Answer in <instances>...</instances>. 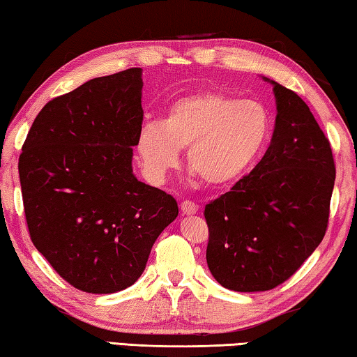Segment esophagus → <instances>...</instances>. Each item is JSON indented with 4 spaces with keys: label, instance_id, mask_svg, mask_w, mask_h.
Wrapping results in <instances>:
<instances>
[{
    "label": "esophagus",
    "instance_id": "obj_1",
    "mask_svg": "<svg viewBox=\"0 0 357 357\" xmlns=\"http://www.w3.org/2000/svg\"><path fill=\"white\" fill-rule=\"evenodd\" d=\"M197 210H199V206H197L195 202L188 200V199L181 202V211H183L184 215H194V213H197Z\"/></svg>",
    "mask_w": 357,
    "mask_h": 357
}]
</instances>
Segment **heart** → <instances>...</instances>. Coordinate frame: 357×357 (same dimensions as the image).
Listing matches in <instances>:
<instances>
[{
	"label": "heart",
	"mask_w": 357,
	"mask_h": 357,
	"mask_svg": "<svg viewBox=\"0 0 357 357\" xmlns=\"http://www.w3.org/2000/svg\"><path fill=\"white\" fill-rule=\"evenodd\" d=\"M273 136V116L258 100L210 91L183 98L162 123L141 126L136 151L147 176L162 181L188 149V168L202 183L222 188L253 167Z\"/></svg>",
	"instance_id": "b5f03b06"
}]
</instances>
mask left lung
Segmentation results:
<instances>
[{"label": "left lung", "instance_id": "1", "mask_svg": "<svg viewBox=\"0 0 357 357\" xmlns=\"http://www.w3.org/2000/svg\"><path fill=\"white\" fill-rule=\"evenodd\" d=\"M274 94L278 116L261 162L204 211L206 263L213 278L236 291L284 284L328 226L335 184L331 141L295 91L274 83Z\"/></svg>", "mask_w": 357, "mask_h": 357}]
</instances>
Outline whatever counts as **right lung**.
<instances>
[{
    "mask_svg": "<svg viewBox=\"0 0 357 357\" xmlns=\"http://www.w3.org/2000/svg\"><path fill=\"white\" fill-rule=\"evenodd\" d=\"M141 91V68L132 67L54 98L19 157L31 242L63 280L88 294L135 284L153 242L178 216L173 195L132 174Z\"/></svg>",
    "mask_w": 357,
    "mask_h": 357,
    "instance_id": "1",
    "label": "right lung"
}]
</instances>
